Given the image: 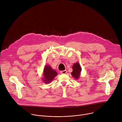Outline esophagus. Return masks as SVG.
Wrapping results in <instances>:
<instances>
[{"mask_svg":"<svg viewBox=\"0 0 122 122\" xmlns=\"http://www.w3.org/2000/svg\"><path fill=\"white\" fill-rule=\"evenodd\" d=\"M67 73V70H63V71H61V73L62 74H65Z\"/></svg>","mask_w":122,"mask_h":122,"instance_id":"1","label":"esophagus"}]
</instances>
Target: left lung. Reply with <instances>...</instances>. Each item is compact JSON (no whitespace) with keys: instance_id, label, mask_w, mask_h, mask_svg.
<instances>
[{"instance_id":"1","label":"left lung","mask_w":122,"mask_h":122,"mask_svg":"<svg viewBox=\"0 0 122 122\" xmlns=\"http://www.w3.org/2000/svg\"><path fill=\"white\" fill-rule=\"evenodd\" d=\"M72 69L73 71L71 74L72 76L76 80L79 79L81 71V67L79 63L76 62L72 66Z\"/></svg>"}]
</instances>
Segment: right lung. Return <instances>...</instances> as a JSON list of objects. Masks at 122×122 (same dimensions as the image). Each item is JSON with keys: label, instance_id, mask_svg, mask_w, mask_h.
I'll return each mask as SVG.
<instances>
[{"label": "right lung", "instance_id": "1", "mask_svg": "<svg viewBox=\"0 0 122 122\" xmlns=\"http://www.w3.org/2000/svg\"><path fill=\"white\" fill-rule=\"evenodd\" d=\"M57 74L58 73L56 70L53 69L49 65H47L45 66L43 70V77L42 78V81L45 83L49 84L52 82V81Z\"/></svg>", "mask_w": 122, "mask_h": 122}]
</instances>
